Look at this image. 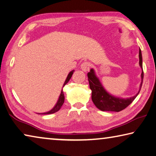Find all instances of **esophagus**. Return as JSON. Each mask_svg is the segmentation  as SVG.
<instances>
[{
	"mask_svg": "<svg viewBox=\"0 0 156 156\" xmlns=\"http://www.w3.org/2000/svg\"><path fill=\"white\" fill-rule=\"evenodd\" d=\"M89 67H90V63H89L88 62H83L81 63V70H82L83 71H84V72H86L88 69H89Z\"/></svg>",
	"mask_w": 156,
	"mask_h": 156,
	"instance_id": "34e87169",
	"label": "esophagus"
}]
</instances>
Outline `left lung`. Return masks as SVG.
I'll return each mask as SVG.
<instances>
[{
  "label": "left lung",
  "mask_w": 156,
  "mask_h": 156,
  "mask_svg": "<svg viewBox=\"0 0 156 156\" xmlns=\"http://www.w3.org/2000/svg\"><path fill=\"white\" fill-rule=\"evenodd\" d=\"M139 63L141 67L142 72L141 74L142 82L140 86V90L136 95L131 98L122 99L116 98L111 95L107 92L103 86L101 85L99 79L97 77L93 69H91L90 72L88 73V79L89 81L90 88L92 90V100L96 106L97 108L102 111H121L132 103V101L136 99L138 95L140 89H141L143 78H144V72L142 69V57L141 50H139Z\"/></svg>",
  "instance_id": "obj_1"
}]
</instances>
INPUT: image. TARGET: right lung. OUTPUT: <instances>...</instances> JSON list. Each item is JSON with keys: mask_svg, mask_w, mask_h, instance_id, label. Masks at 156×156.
I'll return each mask as SVG.
<instances>
[{"mask_svg": "<svg viewBox=\"0 0 156 156\" xmlns=\"http://www.w3.org/2000/svg\"><path fill=\"white\" fill-rule=\"evenodd\" d=\"M73 72H74V70H72V71H71V72H70V73L68 74L67 78H66L65 82H64V83H63V87L66 85V83H67L68 82L69 80H70L71 76H72L73 74ZM64 99H65V98H64V94H63V90H61V94H60L59 98H58V101H57V104H56V105L54 106V108H53L52 110H50V111L46 112V113H39V114H44V115H45V114H52V113H56V112H57L58 111H59L60 108H61V107L62 106L63 103H64Z\"/></svg>", "mask_w": 156, "mask_h": 156, "instance_id": "obj_1", "label": "right lung"}]
</instances>
